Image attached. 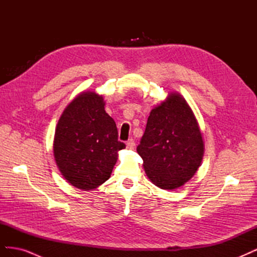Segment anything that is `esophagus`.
Returning a JSON list of instances; mask_svg holds the SVG:
<instances>
[{
    "mask_svg": "<svg viewBox=\"0 0 257 257\" xmlns=\"http://www.w3.org/2000/svg\"><path fill=\"white\" fill-rule=\"evenodd\" d=\"M126 147L128 148V149H134V147H135V141H134L133 138L128 139V141L126 142Z\"/></svg>",
    "mask_w": 257,
    "mask_h": 257,
    "instance_id": "esophagus-1",
    "label": "esophagus"
}]
</instances>
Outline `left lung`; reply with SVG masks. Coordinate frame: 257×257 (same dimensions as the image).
I'll list each match as a JSON object with an SVG mask.
<instances>
[{"mask_svg":"<svg viewBox=\"0 0 257 257\" xmlns=\"http://www.w3.org/2000/svg\"><path fill=\"white\" fill-rule=\"evenodd\" d=\"M147 176L159 188L174 190L197 172L204 155V142L185 99L172 93L151 110L137 146Z\"/></svg>","mask_w":257,"mask_h":257,"instance_id":"left-lung-1","label":"left lung"}]
</instances>
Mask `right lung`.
<instances>
[{
	"label": "right lung",
	"instance_id": "add662e5",
	"mask_svg": "<svg viewBox=\"0 0 257 257\" xmlns=\"http://www.w3.org/2000/svg\"><path fill=\"white\" fill-rule=\"evenodd\" d=\"M103 96L83 92L62 113L54 134L53 153L67 182L80 190L95 189L109 179L125 144L105 111Z\"/></svg>",
	"mask_w": 257,
	"mask_h": 257
}]
</instances>
